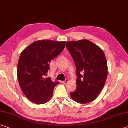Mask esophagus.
<instances>
[{"label": "esophagus", "instance_id": "1", "mask_svg": "<svg viewBox=\"0 0 128 128\" xmlns=\"http://www.w3.org/2000/svg\"><path fill=\"white\" fill-rule=\"evenodd\" d=\"M68 82V79H66L65 80H64V81H62V82L63 84H67Z\"/></svg>", "mask_w": 128, "mask_h": 128}]
</instances>
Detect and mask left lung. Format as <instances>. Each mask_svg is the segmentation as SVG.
Wrapping results in <instances>:
<instances>
[{
    "label": "left lung",
    "instance_id": "obj_1",
    "mask_svg": "<svg viewBox=\"0 0 128 128\" xmlns=\"http://www.w3.org/2000/svg\"><path fill=\"white\" fill-rule=\"evenodd\" d=\"M66 46L76 68V89L70 93L74 101L86 104L94 100L106 82L108 67L102 49L86 39L70 41Z\"/></svg>",
    "mask_w": 128,
    "mask_h": 128
}]
</instances>
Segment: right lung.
Masks as SVG:
<instances>
[{
    "instance_id": "right-lung-1",
    "label": "right lung",
    "mask_w": 128,
    "mask_h": 128,
    "mask_svg": "<svg viewBox=\"0 0 128 128\" xmlns=\"http://www.w3.org/2000/svg\"><path fill=\"white\" fill-rule=\"evenodd\" d=\"M66 42L42 40L35 42L22 52L18 62L17 78L24 94L31 102L42 104L50 100L60 83L46 78L49 63L62 52Z\"/></svg>"
}]
</instances>
